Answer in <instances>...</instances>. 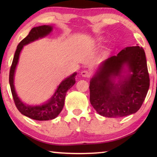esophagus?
<instances>
[{"label": "esophagus", "mask_w": 157, "mask_h": 157, "mask_svg": "<svg viewBox=\"0 0 157 157\" xmlns=\"http://www.w3.org/2000/svg\"><path fill=\"white\" fill-rule=\"evenodd\" d=\"M91 75V73L88 71H82L81 72V75L84 78H89Z\"/></svg>", "instance_id": "obj_1"}]
</instances>
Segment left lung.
<instances>
[{"instance_id": "1", "label": "left lung", "mask_w": 157, "mask_h": 157, "mask_svg": "<svg viewBox=\"0 0 157 157\" xmlns=\"http://www.w3.org/2000/svg\"><path fill=\"white\" fill-rule=\"evenodd\" d=\"M128 71L124 70V66ZM128 72L126 76L122 73ZM116 76L121 78L113 83ZM150 87L147 61L143 48L127 47L103 62L90 81V102L101 116L120 118L136 113Z\"/></svg>"}]
</instances>
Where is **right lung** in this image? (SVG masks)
Returning <instances> with one entry per match:
<instances>
[{"label": "right lung", "instance_id": "add662e5", "mask_svg": "<svg viewBox=\"0 0 157 157\" xmlns=\"http://www.w3.org/2000/svg\"><path fill=\"white\" fill-rule=\"evenodd\" d=\"M52 30V27L51 25H41L32 29L28 35L17 46L10 71L9 82L16 107L23 115L36 121H48L56 118L62 111L64 105L66 92L75 83V75L77 73H74L61 82L52 98L42 105L29 106L25 105L19 99L16 93L14 85V77L21 50L25 45L37 40L39 38L46 36L51 33Z\"/></svg>", "mask_w": 157, "mask_h": 157}]
</instances>
